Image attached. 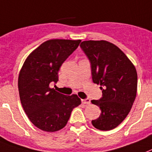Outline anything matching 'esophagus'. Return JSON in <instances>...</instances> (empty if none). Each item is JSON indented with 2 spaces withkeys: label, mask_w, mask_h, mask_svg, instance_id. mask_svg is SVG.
I'll return each mask as SVG.
<instances>
[{
  "label": "esophagus",
  "mask_w": 152,
  "mask_h": 152,
  "mask_svg": "<svg viewBox=\"0 0 152 152\" xmlns=\"http://www.w3.org/2000/svg\"><path fill=\"white\" fill-rule=\"evenodd\" d=\"M81 102H82L83 104H90V103H91V100L89 99V98H86V99H82V100H81Z\"/></svg>",
  "instance_id": "1"
}]
</instances>
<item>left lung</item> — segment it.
<instances>
[{
  "mask_svg": "<svg viewBox=\"0 0 152 152\" xmlns=\"http://www.w3.org/2000/svg\"><path fill=\"white\" fill-rule=\"evenodd\" d=\"M80 48L91 62L92 80L100 84L102 97L91 101L100 107V116L91 121L100 130L117 127L129 114L137 95L135 66L117 46L106 40H86Z\"/></svg>",
  "mask_w": 152,
  "mask_h": 152,
  "instance_id": "left-lung-1",
  "label": "left lung"
}]
</instances>
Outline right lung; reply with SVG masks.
<instances>
[{
	"label": "right lung",
	"instance_id": "obj_1",
	"mask_svg": "<svg viewBox=\"0 0 152 152\" xmlns=\"http://www.w3.org/2000/svg\"><path fill=\"white\" fill-rule=\"evenodd\" d=\"M81 42L54 39L44 42L26 59L18 80L20 101L33 125L47 132L60 130L72 109L81 104L76 94L64 95L50 88L58 80V70Z\"/></svg>",
	"mask_w": 152,
	"mask_h": 152
}]
</instances>
